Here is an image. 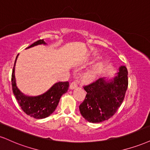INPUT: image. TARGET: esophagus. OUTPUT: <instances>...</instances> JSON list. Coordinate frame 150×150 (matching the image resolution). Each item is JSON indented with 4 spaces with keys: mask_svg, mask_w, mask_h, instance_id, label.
<instances>
[{
    "mask_svg": "<svg viewBox=\"0 0 150 150\" xmlns=\"http://www.w3.org/2000/svg\"><path fill=\"white\" fill-rule=\"evenodd\" d=\"M77 86V82L76 81H73V82H71V84H70V89H74L75 88H76Z\"/></svg>",
    "mask_w": 150,
    "mask_h": 150,
    "instance_id": "1",
    "label": "esophagus"
}]
</instances>
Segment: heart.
<instances>
[{
  "label": "heart",
  "instance_id": "1",
  "mask_svg": "<svg viewBox=\"0 0 150 150\" xmlns=\"http://www.w3.org/2000/svg\"><path fill=\"white\" fill-rule=\"evenodd\" d=\"M102 68V65L100 64H97L94 65L92 68H91L89 69L86 72V73L84 74V79L87 80H91L92 79L96 76V75L99 73L100 69Z\"/></svg>",
  "mask_w": 150,
  "mask_h": 150
}]
</instances>
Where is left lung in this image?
Here are the masks:
<instances>
[{
  "label": "left lung",
  "mask_w": 150,
  "mask_h": 150,
  "mask_svg": "<svg viewBox=\"0 0 150 150\" xmlns=\"http://www.w3.org/2000/svg\"><path fill=\"white\" fill-rule=\"evenodd\" d=\"M128 84V70L125 66H121L117 76L111 82L100 78L84 85L86 95L79 107L81 115L91 123L108 120L122 105Z\"/></svg>",
  "instance_id": "1"
}]
</instances>
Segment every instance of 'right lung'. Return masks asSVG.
Masks as SVG:
<instances>
[{
    "label": "right lung",
    "mask_w": 150,
    "mask_h": 150,
    "mask_svg": "<svg viewBox=\"0 0 150 150\" xmlns=\"http://www.w3.org/2000/svg\"><path fill=\"white\" fill-rule=\"evenodd\" d=\"M41 44H45L43 39L36 41L27 48ZM17 57L18 55L16 57V60ZM16 60L12 73V87L15 98L17 99L21 110L27 115L35 119H44L50 116L57 108L61 96L67 92L69 82H59L56 83L47 92L38 96L32 97L23 95L18 89L16 85L14 77V66Z\"/></svg>",
    "instance_id": "1"
}]
</instances>
